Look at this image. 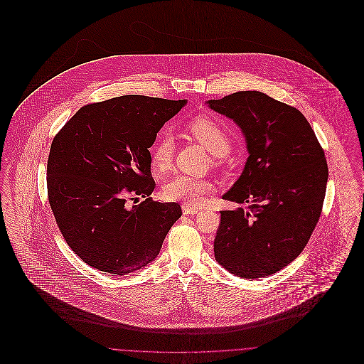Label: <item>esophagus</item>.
I'll use <instances>...</instances> for the list:
<instances>
[{
	"instance_id": "obj_1",
	"label": "esophagus",
	"mask_w": 364,
	"mask_h": 364,
	"mask_svg": "<svg viewBox=\"0 0 364 364\" xmlns=\"http://www.w3.org/2000/svg\"><path fill=\"white\" fill-rule=\"evenodd\" d=\"M182 211H183V214H198L199 213V210L195 208H191V206H186V205H183L182 206Z\"/></svg>"
}]
</instances>
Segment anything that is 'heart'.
I'll list each match as a JSON object with an SVG mask.
<instances>
[{
    "label": "heart",
    "instance_id": "b5f03b06",
    "mask_svg": "<svg viewBox=\"0 0 364 364\" xmlns=\"http://www.w3.org/2000/svg\"><path fill=\"white\" fill-rule=\"evenodd\" d=\"M188 130L192 137L203 144L214 156V164L218 165L223 156H225L231 149V140L228 133L208 116H200L193 119L188 124ZM151 166L156 172L166 171L173 158V143L166 136L162 134L156 140L150 150ZM214 191L213 183L208 179H199L186 175H176L171 178L162 188V196L166 200L182 202L191 208H199L205 203L206 196Z\"/></svg>",
    "mask_w": 364,
    "mask_h": 364
}]
</instances>
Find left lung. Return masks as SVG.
Segmentation results:
<instances>
[{"instance_id":"left-lung-1","label":"left lung","mask_w":364,"mask_h":364,"mask_svg":"<svg viewBox=\"0 0 364 364\" xmlns=\"http://www.w3.org/2000/svg\"><path fill=\"white\" fill-rule=\"evenodd\" d=\"M208 106L244 132L250 156L224 200L214 257L232 274L257 279L296 259L319 220L328 164L306 116L259 91H240Z\"/></svg>"}]
</instances>
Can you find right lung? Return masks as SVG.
<instances>
[{"label": "right lung", "mask_w": 364, "mask_h": 364, "mask_svg": "<svg viewBox=\"0 0 364 364\" xmlns=\"http://www.w3.org/2000/svg\"><path fill=\"white\" fill-rule=\"evenodd\" d=\"M185 104L123 95L82 106L54 136L49 205L65 242L87 264L123 276L159 254L182 208L149 198L156 186L149 149ZM140 196L145 200L137 204Z\"/></svg>", "instance_id": "right-lung-1"}]
</instances>
